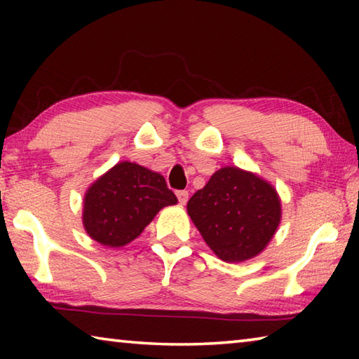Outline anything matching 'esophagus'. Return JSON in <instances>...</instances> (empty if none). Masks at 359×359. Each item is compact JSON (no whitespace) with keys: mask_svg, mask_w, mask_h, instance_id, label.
<instances>
[{"mask_svg":"<svg viewBox=\"0 0 359 359\" xmlns=\"http://www.w3.org/2000/svg\"><path fill=\"white\" fill-rule=\"evenodd\" d=\"M177 199H179V203L184 205V204H187V201H188V191H185V190H179L177 193Z\"/></svg>","mask_w":359,"mask_h":359,"instance_id":"34e87169","label":"esophagus"}]
</instances>
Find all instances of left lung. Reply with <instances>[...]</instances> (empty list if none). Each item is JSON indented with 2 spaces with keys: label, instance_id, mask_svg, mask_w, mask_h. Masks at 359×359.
I'll use <instances>...</instances> for the list:
<instances>
[{
  "label": "left lung",
  "instance_id": "1",
  "mask_svg": "<svg viewBox=\"0 0 359 359\" xmlns=\"http://www.w3.org/2000/svg\"><path fill=\"white\" fill-rule=\"evenodd\" d=\"M188 215L212 252L226 263L257 257L280 223L274 188L239 168H222L187 204Z\"/></svg>",
  "mask_w": 359,
  "mask_h": 359
}]
</instances>
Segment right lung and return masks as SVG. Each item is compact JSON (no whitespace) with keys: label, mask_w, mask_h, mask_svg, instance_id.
I'll use <instances>...</instances> for the list:
<instances>
[{"label":"right lung","mask_w":359,"mask_h":359,"mask_svg":"<svg viewBox=\"0 0 359 359\" xmlns=\"http://www.w3.org/2000/svg\"><path fill=\"white\" fill-rule=\"evenodd\" d=\"M175 203L163 175L121 161L88 188L83 226L100 244L121 247L136 239L158 210Z\"/></svg>","instance_id":"1"}]
</instances>
